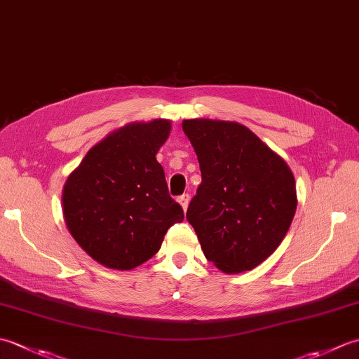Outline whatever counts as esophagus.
Masks as SVG:
<instances>
[{"instance_id":"1","label":"esophagus","mask_w":359,"mask_h":359,"mask_svg":"<svg viewBox=\"0 0 359 359\" xmlns=\"http://www.w3.org/2000/svg\"><path fill=\"white\" fill-rule=\"evenodd\" d=\"M177 202L180 203V207L184 208V211H187L188 208V203H189V196L188 194H182L177 197Z\"/></svg>"}]
</instances>
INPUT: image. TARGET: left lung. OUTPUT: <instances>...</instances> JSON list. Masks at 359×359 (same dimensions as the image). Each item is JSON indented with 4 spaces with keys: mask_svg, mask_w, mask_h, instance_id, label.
<instances>
[{
    "mask_svg": "<svg viewBox=\"0 0 359 359\" xmlns=\"http://www.w3.org/2000/svg\"><path fill=\"white\" fill-rule=\"evenodd\" d=\"M182 128L202 172L187 219L205 257L224 273L253 270L292 225L297 205L292 170L236 121L191 118Z\"/></svg>",
    "mask_w": 359,
    "mask_h": 359,
    "instance_id": "obj_1",
    "label": "left lung"
}]
</instances>
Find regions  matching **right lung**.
Returning a JSON list of instances; mask_svg holds the SVG:
<instances>
[{"label":"right lung","instance_id":"right-lung-1","mask_svg":"<svg viewBox=\"0 0 359 359\" xmlns=\"http://www.w3.org/2000/svg\"><path fill=\"white\" fill-rule=\"evenodd\" d=\"M171 121H134L88 151L63 188L67 230L108 269L133 270L154 256L184 210L168 194L156 154Z\"/></svg>","mask_w":359,"mask_h":359}]
</instances>
